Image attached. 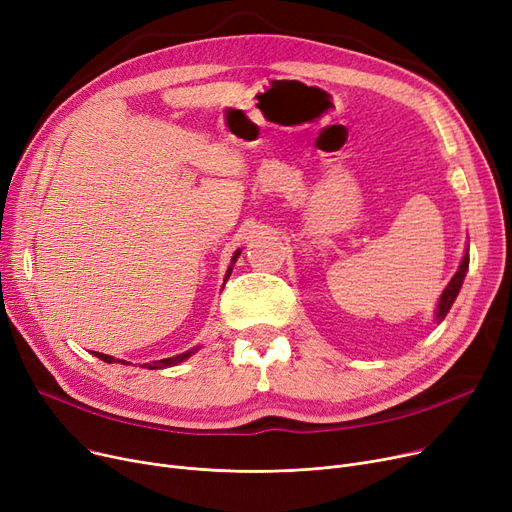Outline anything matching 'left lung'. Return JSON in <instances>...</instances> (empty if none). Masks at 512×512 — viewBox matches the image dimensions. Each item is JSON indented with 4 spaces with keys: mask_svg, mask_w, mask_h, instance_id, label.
I'll return each mask as SVG.
<instances>
[{
    "mask_svg": "<svg viewBox=\"0 0 512 512\" xmlns=\"http://www.w3.org/2000/svg\"><path fill=\"white\" fill-rule=\"evenodd\" d=\"M467 271H469V252L465 254V258H462L456 275L450 279V283H448L446 289L442 291L440 302H437V310H435V321H437V323L444 321V316H446L448 310L452 308V304H454V300H456V296H458V291H460V287H462V281H465Z\"/></svg>",
    "mask_w": 512,
    "mask_h": 512,
    "instance_id": "1",
    "label": "left lung"
}]
</instances>
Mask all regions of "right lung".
<instances>
[{"mask_svg":"<svg viewBox=\"0 0 512 512\" xmlns=\"http://www.w3.org/2000/svg\"><path fill=\"white\" fill-rule=\"evenodd\" d=\"M239 254H241V250H237V252L233 254V258H231V264H229V269H227V275H225V281L231 277L233 264L237 262ZM198 350H200V348H193V350H189V352H183V354H179V356H170V358H162V360H154V362H145L143 367H145V369H164V367H177V364H181L183 360H187L191 354H196ZM93 354H95L97 358H100V360L108 362V364H112V362L127 364V360H120V358H114V356H108V354H102V352H93Z\"/></svg>","mask_w":512,"mask_h":512,"instance_id":"right-lung-1","label":"right lung"}]
</instances>
